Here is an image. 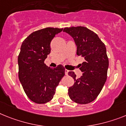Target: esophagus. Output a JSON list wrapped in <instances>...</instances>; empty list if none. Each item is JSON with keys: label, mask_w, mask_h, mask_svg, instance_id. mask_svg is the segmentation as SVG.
Returning a JSON list of instances; mask_svg holds the SVG:
<instances>
[{"label": "esophagus", "mask_w": 126, "mask_h": 126, "mask_svg": "<svg viewBox=\"0 0 126 126\" xmlns=\"http://www.w3.org/2000/svg\"><path fill=\"white\" fill-rule=\"evenodd\" d=\"M68 72H69V70H67V69H65V74H66V75H68Z\"/></svg>", "instance_id": "esophagus-1"}]
</instances>
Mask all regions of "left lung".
I'll use <instances>...</instances> for the list:
<instances>
[{"mask_svg": "<svg viewBox=\"0 0 126 126\" xmlns=\"http://www.w3.org/2000/svg\"><path fill=\"white\" fill-rule=\"evenodd\" d=\"M63 31L74 38L77 55L84 59L79 68L83 73L80 78L68 72L74 79V85L68 88V95L76 103L88 104L99 95L107 79L109 60L106 46L97 34L85 27H65Z\"/></svg>", "mask_w": 126, "mask_h": 126, "instance_id": "1", "label": "left lung"}]
</instances>
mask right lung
I'll list each match as a JSON object with an SVG mask.
<instances>
[{
	"instance_id": "1",
	"label": "right lung",
	"mask_w": 126,
	"mask_h": 126,
	"mask_svg": "<svg viewBox=\"0 0 126 126\" xmlns=\"http://www.w3.org/2000/svg\"><path fill=\"white\" fill-rule=\"evenodd\" d=\"M63 29L47 27L29 34L21 45L18 57V78L25 94L37 104L52 99L56 88L65 76V68L48 67L44 63L50 52V42Z\"/></svg>"
}]
</instances>
